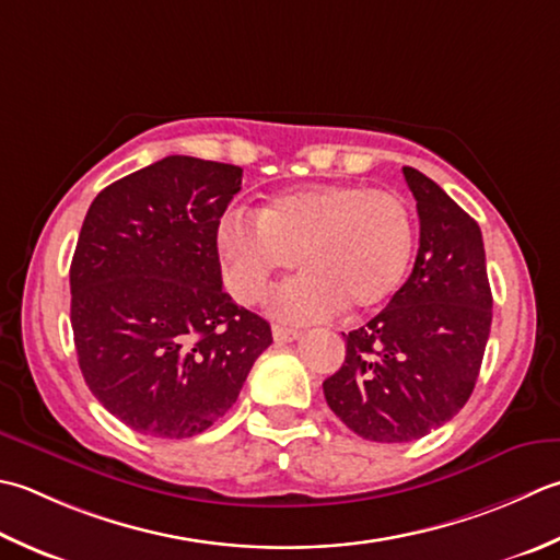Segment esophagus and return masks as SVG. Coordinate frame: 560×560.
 Returning a JSON list of instances; mask_svg holds the SVG:
<instances>
[{"label":"esophagus","instance_id":"34e87169","mask_svg":"<svg viewBox=\"0 0 560 560\" xmlns=\"http://www.w3.org/2000/svg\"><path fill=\"white\" fill-rule=\"evenodd\" d=\"M271 335H273V339H277V342H293V339L301 337V330H295V327H289V325L273 323Z\"/></svg>","mask_w":560,"mask_h":560}]
</instances>
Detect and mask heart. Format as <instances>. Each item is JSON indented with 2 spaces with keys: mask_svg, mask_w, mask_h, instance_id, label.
<instances>
[{
  "mask_svg": "<svg viewBox=\"0 0 560 560\" xmlns=\"http://www.w3.org/2000/svg\"><path fill=\"white\" fill-rule=\"evenodd\" d=\"M235 299L257 303L277 273L305 271L271 299L291 320L345 308L366 313L386 303L408 273L415 221L398 194L364 184H313L273 196L257 215L228 213L218 225Z\"/></svg>",
  "mask_w": 560,
  "mask_h": 560,
  "instance_id": "b5f03b06",
  "label": "heart"
}]
</instances>
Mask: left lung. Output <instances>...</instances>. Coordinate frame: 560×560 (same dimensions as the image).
I'll list each match as a JSON object with an SVG mask.
<instances>
[{"label": "left lung", "instance_id": "8db88e82", "mask_svg": "<svg viewBox=\"0 0 560 560\" xmlns=\"http://www.w3.org/2000/svg\"><path fill=\"white\" fill-rule=\"evenodd\" d=\"M402 174L420 215L412 273L376 317L342 332L345 364L323 383L337 418L383 444L420 440L464 408L492 323L478 223L422 172Z\"/></svg>", "mask_w": 560, "mask_h": 560}]
</instances>
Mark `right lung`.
Instances as JSON below:
<instances>
[{"label":"right lung","instance_id":"1","mask_svg":"<svg viewBox=\"0 0 560 560\" xmlns=\"http://www.w3.org/2000/svg\"><path fill=\"white\" fill-rule=\"evenodd\" d=\"M235 164L170 155L96 196L70 267V323L94 398L130 430L184 440L233 408L271 327L223 291L218 225Z\"/></svg>","mask_w":560,"mask_h":560}]
</instances>
